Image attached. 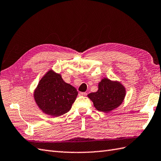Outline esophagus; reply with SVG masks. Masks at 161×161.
Wrapping results in <instances>:
<instances>
[{
	"label": "esophagus",
	"instance_id": "1",
	"mask_svg": "<svg viewBox=\"0 0 161 161\" xmlns=\"http://www.w3.org/2000/svg\"><path fill=\"white\" fill-rule=\"evenodd\" d=\"M79 95H80V96H86L87 93H86V92H80L79 93Z\"/></svg>",
	"mask_w": 161,
	"mask_h": 161
}]
</instances>
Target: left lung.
<instances>
[{"mask_svg": "<svg viewBox=\"0 0 161 161\" xmlns=\"http://www.w3.org/2000/svg\"><path fill=\"white\" fill-rule=\"evenodd\" d=\"M126 95V90L120 81L104 77L98 84V90L88 95L97 110L110 113L121 105Z\"/></svg>", "mask_w": 161, "mask_h": 161, "instance_id": "1", "label": "left lung"}]
</instances>
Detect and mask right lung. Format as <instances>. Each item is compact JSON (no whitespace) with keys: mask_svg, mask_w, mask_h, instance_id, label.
<instances>
[{"mask_svg":"<svg viewBox=\"0 0 161 161\" xmlns=\"http://www.w3.org/2000/svg\"><path fill=\"white\" fill-rule=\"evenodd\" d=\"M78 92L63 80L61 74L48 70L41 78L33 92V98L40 110L52 117H59L69 112Z\"/></svg>","mask_w":161,"mask_h":161,"instance_id":"add662e5","label":"right lung"}]
</instances>
